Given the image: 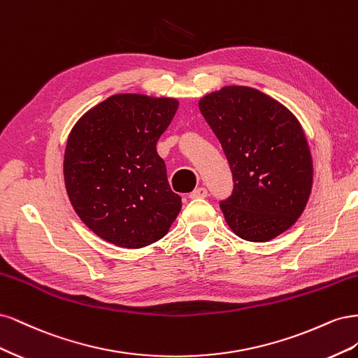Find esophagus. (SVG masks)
<instances>
[{
  "instance_id": "1",
  "label": "esophagus",
  "mask_w": 358,
  "mask_h": 358,
  "mask_svg": "<svg viewBox=\"0 0 358 358\" xmlns=\"http://www.w3.org/2000/svg\"><path fill=\"white\" fill-rule=\"evenodd\" d=\"M204 197H208V189L203 188V187L196 188V189H194V191L189 194V199H192V200H196V199H204Z\"/></svg>"
}]
</instances>
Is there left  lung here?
<instances>
[{
  "label": "left lung",
  "mask_w": 358,
  "mask_h": 358,
  "mask_svg": "<svg viewBox=\"0 0 358 358\" xmlns=\"http://www.w3.org/2000/svg\"><path fill=\"white\" fill-rule=\"evenodd\" d=\"M200 112L230 162L234 189L221 203L230 230L248 242L285 233L305 210L313 164L296 115L251 86L206 94Z\"/></svg>",
  "instance_id": "left-lung-1"
}]
</instances>
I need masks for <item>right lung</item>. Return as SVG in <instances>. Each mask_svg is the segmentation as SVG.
<instances>
[{
    "instance_id": "obj_1",
    "label": "right lung",
    "mask_w": 358,
    "mask_h": 358,
    "mask_svg": "<svg viewBox=\"0 0 358 358\" xmlns=\"http://www.w3.org/2000/svg\"><path fill=\"white\" fill-rule=\"evenodd\" d=\"M179 107L170 96L115 94L74 124L64 183L80 221L100 239L138 249L164 237L182 208L157 142Z\"/></svg>"
}]
</instances>
